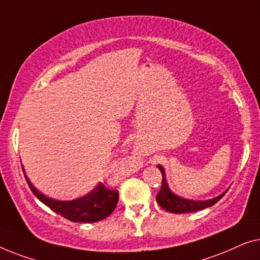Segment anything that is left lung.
<instances>
[{
    "label": "left lung",
    "instance_id": "left-lung-1",
    "mask_svg": "<svg viewBox=\"0 0 260 260\" xmlns=\"http://www.w3.org/2000/svg\"><path fill=\"white\" fill-rule=\"evenodd\" d=\"M158 168L162 174V184L159 193L156 194V202H158V204L164 208V210L172 212V213H189V212H196L203 210V208L213 206V205L215 203H218L219 200L225 196V193L229 191V189H226V191L222 192L220 196L208 200H191L182 198V197H179L175 194V193L172 192L171 188L168 187L165 168L161 165H158Z\"/></svg>",
    "mask_w": 260,
    "mask_h": 260
}]
</instances>
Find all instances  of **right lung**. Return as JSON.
Wrapping results in <instances>:
<instances>
[{
	"label": "right lung",
	"mask_w": 260,
	"mask_h": 260,
	"mask_svg": "<svg viewBox=\"0 0 260 260\" xmlns=\"http://www.w3.org/2000/svg\"><path fill=\"white\" fill-rule=\"evenodd\" d=\"M24 173V168H22ZM27 184L34 196L40 202L56 212L61 217L74 222H96L107 218L114 211L119 200L116 189H108L104 184L99 182L95 187L80 198L73 200H55L48 198L38 191L24 173Z\"/></svg>",
	"instance_id": "1"
}]
</instances>
